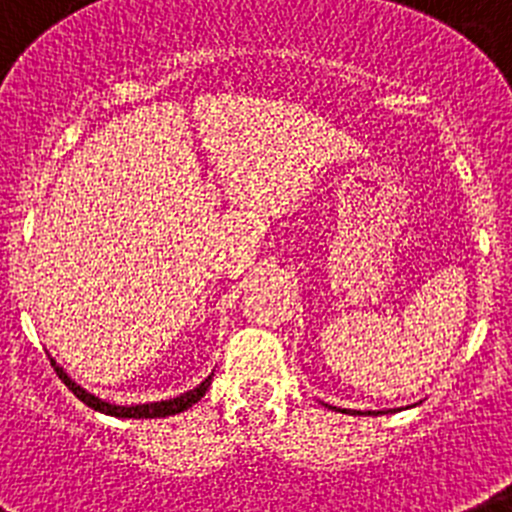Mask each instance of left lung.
Wrapping results in <instances>:
<instances>
[{"instance_id": "left-lung-1", "label": "left lung", "mask_w": 512, "mask_h": 512, "mask_svg": "<svg viewBox=\"0 0 512 512\" xmlns=\"http://www.w3.org/2000/svg\"><path fill=\"white\" fill-rule=\"evenodd\" d=\"M336 411H339V408H336ZM342 413H357V416H362V411H342ZM367 413H375V411H367ZM377 413H385V411H377ZM377 413H375V416H377Z\"/></svg>"}]
</instances>
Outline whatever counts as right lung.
Segmentation results:
<instances>
[{
  "instance_id": "right-lung-1",
  "label": "right lung",
  "mask_w": 512,
  "mask_h": 512,
  "mask_svg": "<svg viewBox=\"0 0 512 512\" xmlns=\"http://www.w3.org/2000/svg\"><path fill=\"white\" fill-rule=\"evenodd\" d=\"M50 365L55 367L53 359H50ZM55 372H58V377L66 382L68 390H71V393L76 395L81 403H86L89 408H94V411L107 413V416H117V418H165V416H176V413L191 408L193 403H199V400L204 398L206 390H209V385H211V377H206L199 388L188 390V393L178 395V398L160 400V403H142V405H112V403H107V400H101V398H96V395L86 393V390L81 388V385H76V382H73L71 377H68L66 372L61 370V367H55Z\"/></svg>"
}]
</instances>
